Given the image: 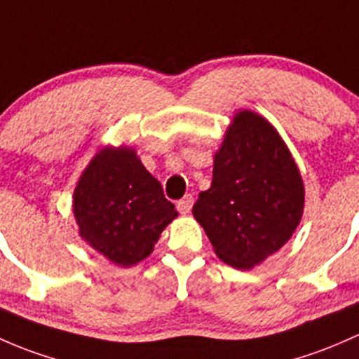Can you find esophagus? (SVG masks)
<instances>
[{
	"label": "esophagus",
	"mask_w": 359,
	"mask_h": 359,
	"mask_svg": "<svg viewBox=\"0 0 359 359\" xmlns=\"http://www.w3.org/2000/svg\"><path fill=\"white\" fill-rule=\"evenodd\" d=\"M191 205H194V197L191 195H184L183 198L176 204V207H178V210L181 214H188L191 210Z\"/></svg>",
	"instance_id": "1"
}]
</instances>
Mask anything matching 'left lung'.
<instances>
[{
  "label": "left lung",
  "mask_w": 359,
  "mask_h": 359,
  "mask_svg": "<svg viewBox=\"0 0 359 359\" xmlns=\"http://www.w3.org/2000/svg\"><path fill=\"white\" fill-rule=\"evenodd\" d=\"M191 212L216 256L236 269H252L289 242L304 212V183L268 119L235 114L214 154L210 188Z\"/></svg>",
  "instance_id": "1"
}]
</instances>
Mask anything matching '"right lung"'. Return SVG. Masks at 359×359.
I'll return each instance as SVG.
<instances>
[{"label":"right lung","mask_w":359,"mask_h":359,"mask_svg":"<svg viewBox=\"0 0 359 359\" xmlns=\"http://www.w3.org/2000/svg\"><path fill=\"white\" fill-rule=\"evenodd\" d=\"M72 212L79 236L121 268L154 252L178 210L131 147L105 145L77 180Z\"/></svg>","instance_id":"obj_1"}]
</instances>
